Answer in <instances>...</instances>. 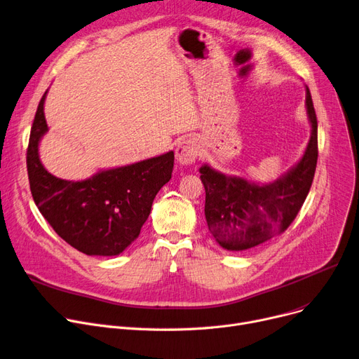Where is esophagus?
Segmentation results:
<instances>
[{"label": "esophagus", "mask_w": 359, "mask_h": 359, "mask_svg": "<svg viewBox=\"0 0 359 359\" xmlns=\"http://www.w3.org/2000/svg\"><path fill=\"white\" fill-rule=\"evenodd\" d=\"M198 155H200V142L196 137H185V139H182L178 143L177 149H175L177 161L181 165H191V163H194Z\"/></svg>", "instance_id": "obj_1"}]
</instances>
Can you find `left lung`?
Here are the masks:
<instances>
[{"label": "left lung", "instance_id": "1", "mask_svg": "<svg viewBox=\"0 0 359 359\" xmlns=\"http://www.w3.org/2000/svg\"><path fill=\"white\" fill-rule=\"evenodd\" d=\"M306 109L311 126L302 159L273 182L259 185L224 175L204 163L200 178L205 189L204 213L216 242L227 250H246L283 231L296 219L310 191L318 163V118L309 88Z\"/></svg>", "mask_w": 359, "mask_h": 359}]
</instances>
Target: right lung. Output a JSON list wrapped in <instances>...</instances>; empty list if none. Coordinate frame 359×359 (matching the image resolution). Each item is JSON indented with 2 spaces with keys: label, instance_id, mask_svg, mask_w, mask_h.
I'll use <instances>...</instances> for the list:
<instances>
[{
  "label": "right lung",
  "instance_id": "1",
  "mask_svg": "<svg viewBox=\"0 0 359 359\" xmlns=\"http://www.w3.org/2000/svg\"><path fill=\"white\" fill-rule=\"evenodd\" d=\"M41 97L27 147L32 196L40 213L72 248L91 257H114L132 245L149 217L154 198L171 180L174 152L98 171L82 181L48 172L39 143L48 132Z\"/></svg>",
  "mask_w": 359,
  "mask_h": 359
}]
</instances>
